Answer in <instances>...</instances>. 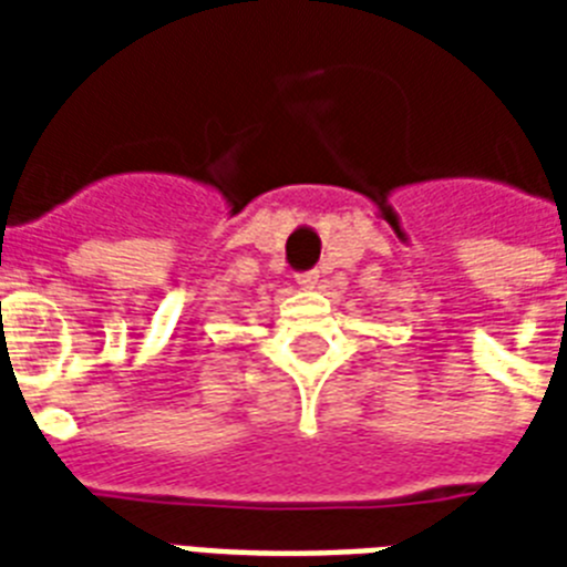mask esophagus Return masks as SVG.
<instances>
[{"label":"esophagus","mask_w":567,"mask_h":567,"mask_svg":"<svg viewBox=\"0 0 567 567\" xmlns=\"http://www.w3.org/2000/svg\"><path fill=\"white\" fill-rule=\"evenodd\" d=\"M318 279H320V276L315 274V270H311V274L297 276V285H300V288H315V285H318Z\"/></svg>","instance_id":"34e87169"}]
</instances>
